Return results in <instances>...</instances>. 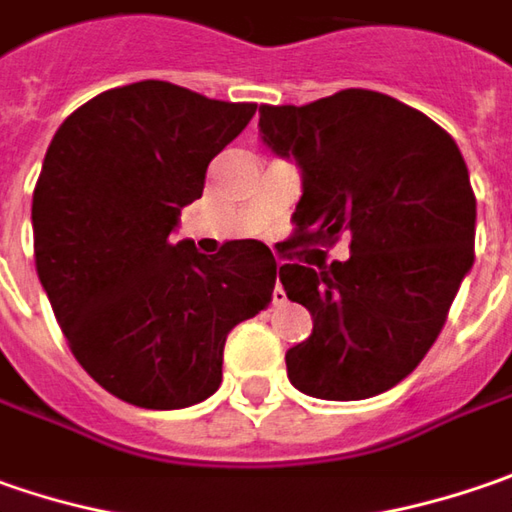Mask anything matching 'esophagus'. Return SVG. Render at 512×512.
Instances as JSON below:
<instances>
[{
    "instance_id": "34e87169",
    "label": "esophagus",
    "mask_w": 512,
    "mask_h": 512,
    "mask_svg": "<svg viewBox=\"0 0 512 512\" xmlns=\"http://www.w3.org/2000/svg\"><path fill=\"white\" fill-rule=\"evenodd\" d=\"M272 300H275V306L286 303V292H283V286H280V278H278V283H275V295H272Z\"/></svg>"
}]
</instances>
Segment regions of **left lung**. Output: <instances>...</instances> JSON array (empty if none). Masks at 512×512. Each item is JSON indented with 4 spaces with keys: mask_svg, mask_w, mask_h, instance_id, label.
I'll list each match as a JSON object with an SVG mask.
<instances>
[{
    "mask_svg": "<svg viewBox=\"0 0 512 512\" xmlns=\"http://www.w3.org/2000/svg\"><path fill=\"white\" fill-rule=\"evenodd\" d=\"M260 134L303 180L283 249L350 237V260L329 267L283 255L286 298L312 315V335L286 352L289 381L323 401L387 392L430 352L473 269L476 194L456 140L364 88L260 105Z\"/></svg>",
    "mask_w": 512,
    "mask_h": 512,
    "instance_id": "1",
    "label": "left lung"
}]
</instances>
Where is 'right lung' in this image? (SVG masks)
Listing matches in <instances>:
<instances>
[{"mask_svg": "<svg viewBox=\"0 0 512 512\" xmlns=\"http://www.w3.org/2000/svg\"><path fill=\"white\" fill-rule=\"evenodd\" d=\"M255 108L143 79L79 105L48 145L31 209L36 275L74 358L125 404L206 401L226 335L272 300L266 243L229 240L206 257L171 240Z\"/></svg>", "mask_w": 512, "mask_h": 512, "instance_id": "right-lung-1", "label": "right lung"}]
</instances>
